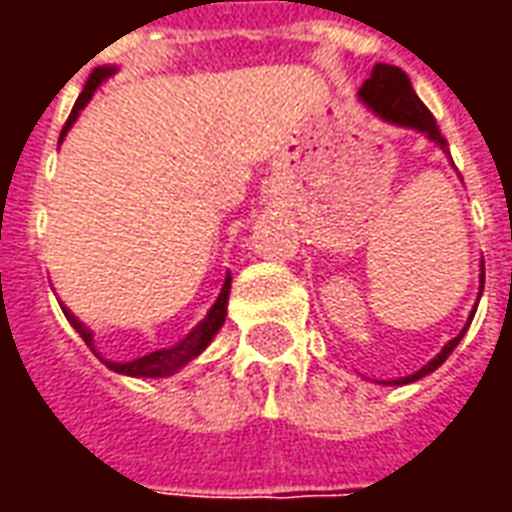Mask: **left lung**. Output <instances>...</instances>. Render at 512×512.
<instances>
[{"label":"left lung","mask_w":512,"mask_h":512,"mask_svg":"<svg viewBox=\"0 0 512 512\" xmlns=\"http://www.w3.org/2000/svg\"><path fill=\"white\" fill-rule=\"evenodd\" d=\"M359 98H362V101H365V104L370 106L378 117H384L386 123L414 128V131H422V134L428 136L430 142H436L439 147L447 145V139L441 136L436 120H433V115L428 112V106L419 101L417 93H414V87H411V82H408V76L400 71V68H395V65L378 62L376 68H373V73H370V79L362 84ZM483 282H485V271L480 274V293H483ZM474 312H477V307H474L472 315H469V323H472ZM469 323L463 326L458 337H452L450 343L441 348V354H436L433 359H430L428 365L419 367L417 373H411V376L389 381V384L392 386L411 384V381H419V378H425L428 373H433L436 367H441V362H444V359L455 351V345L463 340V334H466V329H469Z\"/></svg>","instance_id":"left-lung-1"}]
</instances>
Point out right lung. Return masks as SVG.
Returning a JSON list of instances; mask_svg holds the SVG:
<instances>
[{
	"label": "right lung",
	"mask_w": 512,
	"mask_h": 512,
	"mask_svg": "<svg viewBox=\"0 0 512 512\" xmlns=\"http://www.w3.org/2000/svg\"><path fill=\"white\" fill-rule=\"evenodd\" d=\"M117 68H95L93 73H90V79H87V84H84L82 95H79V101H76V106H73L71 117H68V123H65V128H62L60 134V142L62 136L68 134V128L76 123V117H79V112H82L84 106L90 104V98H93V93L101 87V84L115 73ZM230 282H233V277L227 274L224 277V285H222V293H219V299L213 301V307L208 310V315L202 318L194 329H191L183 340H180L178 345H172V348H161V351H153V354L147 356H139V359H134V362H109V359H104V356L95 351V343H93V332H90V326H84L76 315H73L65 304H60L62 312H65V318L71 321V326L79 332V337H82L84 343L93 348V354L104 362L109 370H115V373H123V376H134V378H167V376H175L180 367H186L191 362V359H197V356L211 345V340L216 337V332L222 329L224 318H227V296H230Z\"/></svg>",
	"instance_id": "add662e5"
}]
</instances>
